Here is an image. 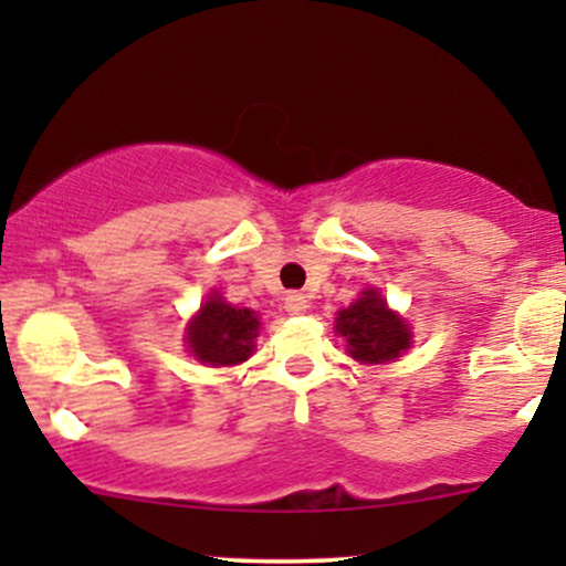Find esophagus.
<instances>
[{"mask_svg":"<svg viewBox=\"0 0 566 566\" xmlns=\"http://www.w3.org/2000/svg\"><path fill=\"white\" fill-rule=\"evenodd\" d=\"M284 308H287V314L297 316L308 308V301H305V295H301V292H290V295L284 297Z\"/></svg>","mask_w":566,"mask_h":566,"instance_id":"34e87169","label":"esophagus"}]
</instances>
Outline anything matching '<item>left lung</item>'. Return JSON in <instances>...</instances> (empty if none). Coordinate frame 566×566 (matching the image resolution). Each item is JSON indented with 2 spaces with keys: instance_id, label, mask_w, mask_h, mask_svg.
Returning <instances> with one entry per match:
<instances>
[{
  "instance_id": "obj_1",
  "label": "left lung",
  "mask_w": 566,
  "mask_h": 566,
  "mask_svg": "<svg viewBox=\"0 0 566 566\" xmlns=\"http://www.w3.org/2000/svg\"><path fill=\"white\" fill-rule=\"evenodd\" d=\"M337 335L346 337L348 354L361 365H386L399 359L412 343V329L388 308L375 287H367L348 308L337 311Z\"/></svg>"
}]
</instances>
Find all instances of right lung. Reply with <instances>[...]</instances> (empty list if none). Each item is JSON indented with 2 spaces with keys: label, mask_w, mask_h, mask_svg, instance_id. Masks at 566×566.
Returning a JSON list of instances; mask_svg holds the SVG:
<instances>
[{
  "label": "right lung",
  "mask_w": 566,
  "mask_h": 566,
  "mask_svg": "<svg viewBox=\"0 0 566 566\" xmlns=\"http://www.w3.org/2000/svg\"><path fill=\"white\" fill-rule=\"evenodd\" d=\"M261 329L258 314L250 308L226 303L220 292H212L199 314L188 322L186 343L193 359L210 367L242 365L255 350V337Z\"/></svg>",
  "instance_id": "obj_1"
}]
</instances>
